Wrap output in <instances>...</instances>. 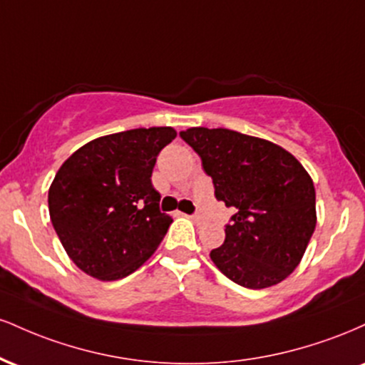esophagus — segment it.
Returning a JSON list of instances; mask_svg holds the SVG:
<instances>
[{"instance_id": "34e87169", "label": "esophagus", "mask_w": 365, "mask_h": 365, "mask_svg": "<svg viewBox=\"0 0 365 365\" xmlns=\"http://www.w3.org/2000/svg\"><path fill=\"white\" fill-rule=\"evenodd\" d=\"M190 220L194 221V223H197V225H202L204 223V216H200V215H192Z\"/></svg>"}]
</instances>
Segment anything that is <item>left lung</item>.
Returning <instances> with one entry per match:
<instances>
[{"label": "left lung", "mask_w": 365, "mask_h": 365, "mask_svg": "<svg viewBox=\"0 0 365 365\" xmlns=\"http://www.w3.org/2000/svg\"><path fill=\"white\" fill-rule=\"evenodd\" d=\"M180 137L202 159L215 195L235 215L211 259L245 288L273 287L299 266L316 228V190L304 166L269 140L194 127Z\"/></svg>", "instance_id": "obj_1"}]
</instances>
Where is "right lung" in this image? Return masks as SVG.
I'll return each mask as SVG.
<instances>
[{"instance_id": "obj_1", "label": "right lung", "mask_w": 365, "mask_h": 365, "mask_svg": "<svg viewBox=\"0 0 365 365\" xmlns=\"http://www.w3.org/2000/svg\"><path fill=\"white\" fill-rule=\"evenodd\" d=\"M171 127L133 128L87 142L49 187L51 223L70 259L92 278L111 282L144 264L168 232L150 177Z\"/></svg>"}]
</instances>
